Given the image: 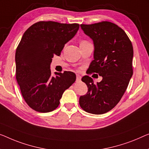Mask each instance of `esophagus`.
Returning <instances> with one entry per match:
<instances>
[{"label":"esophagus","instance_id":"1","mask_svg":"<svg viewBox=\"0 0 149 149\" xmlns=\"http://www.w3.org/2000/svg\"><path fill=\"white\" fill-rule=\"evenodd\" d=\"M81 77L80 76V75H76V80H77V81H79L81 80Z\"/></svg>","mask_w":149,"mask_h":149}]
</instances>
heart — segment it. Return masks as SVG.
Masks as SVG:
<instances>
[{"mask_svg":"<svg viewBox=\"0 0 149 149\" xmlns=\"http://www.w3.org/2000/svg\"><path fill=\"white\" fill-rule=\"evenodd\" d=\"M82 42H83V41H82Z\"/></svg>","mask_w":149,"mask_h":149,"instance_id":"1","label":"heart"}]
</instances>
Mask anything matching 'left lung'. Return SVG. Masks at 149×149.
Segmentation results:
<instances>
[{"instance_id": "left-lung-1", "label": "left lung", "mask_w": 149, "mask_h": 149, "mask_svg": "<svg viewBox=\"0 0 149 149\" xmlns=\"http://www.w3.org/2000/svg\"><path fill=\"white\" fill-rule=\"evenodd\" d=\"M80 26L94 45V60L89 72L96 73L102 79L94 84L88 75L82 77L88 90L79 97V103L90 114H104L119 102L132 76V45L126 33L111 22Z\"/></svg>"}]
</instances>
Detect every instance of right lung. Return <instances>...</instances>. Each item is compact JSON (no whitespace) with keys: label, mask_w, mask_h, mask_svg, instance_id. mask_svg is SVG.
<instances>
[{"label":"right lung","mask_w":149,"mask_h":149,"mask_svg":"<svg viewBox=\"0 0 149 149\" xmlns=\"http://www.w3.org/2000/svg\"><path fill=\"white\" fill-rule=\"evenodd\" d=\"M77 23L40 21L22 37L15 53L16 78L24 100L37 112H52L58 107L63 93L76 79L74 72H55L50 65L79 29Z\"/></svg>","instance_id":"obj_1"}]
</instances>
